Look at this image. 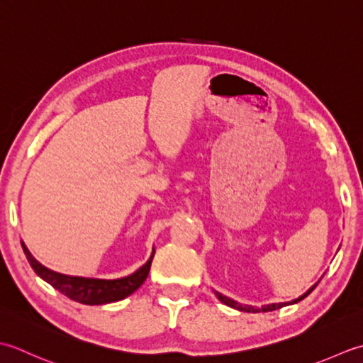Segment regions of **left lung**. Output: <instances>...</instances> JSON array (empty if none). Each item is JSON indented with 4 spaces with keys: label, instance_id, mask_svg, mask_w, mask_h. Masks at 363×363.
Returning a JSON list of instances; mask_svg holds the SVG:
<instances>
[{
    "label": "left lung",
    "instance_id": "left-lung-1",
    "mask_svg": "<svg viewBox=\"0 0 363 363\" xmlns=\"http://www.w3.org/2000/svg\"><path fill=\"white\" fill-rule=\"evenodd\" d=\"M316 285H318V284H315L312 288H310V290H308L307 293L299 296L298 299H294V301H291V302H279V304H268V306H263L262 308H255V307H250V306H241V304H238V302H236V301H233V299H230V298H227V296H223V294L218 293V291H214V293H216L218 299H219L220 302H224L225 306H230V307H233V308H238V310H241V312H252V313H257V312H272V310L282 308V307L290 306V304H296V302H299V301H302L304 298H307V296L315 290Z\"/></svg>",
    "mask_w": 363,
    "mask_h": 363
}]
</instances>
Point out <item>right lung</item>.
<instances>
[{
	"label": "right lung",
	"mask_w": 363,
	"mask_h": 363,
	"mask_svg": "<svg viewBox=\"0 0 363 363\" xmlns=\"http://www.w3.org/2000/svg\"><path fill=\"white\" fill-rule=\"evenodd\" d=\"M21 247L28 258L29 264L34 269V272L40 279L45 280L51 286L56 288L59 293L67 296L69 299L79 302V304L86 306H101L109 304V302L122 301L135 293L138 288L144 284V280L149 276L152 260L155 255V250L149 262L140 266V268L133 272V274L122 277V279H89V277H77V276H65L61 272L51 271L45 268L42 263H39L29 252L25 242L21 241Z\"/></svg>",
	"instance_id": "1"
}]
</instances>
